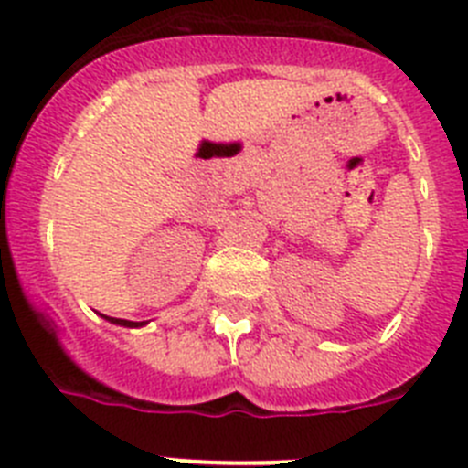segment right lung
Returning <instances> with one entry per match:
<instances>
[{"instance_id": "right-lung-1", "label": "right lung", "mask_w": 468, "mask_h": 468, "mask_svg": "<svg viewBox=\"0 0 468 468\" xmlns=\"http://www.w3.org/2000/svg\"><path fill=\"white\" fill-rule=\"evenodd\" d=\"M112 324H119V325H126V328H135V325H143V324H133V321H123V318H110Z\"/></svg>"}]
</instances>
